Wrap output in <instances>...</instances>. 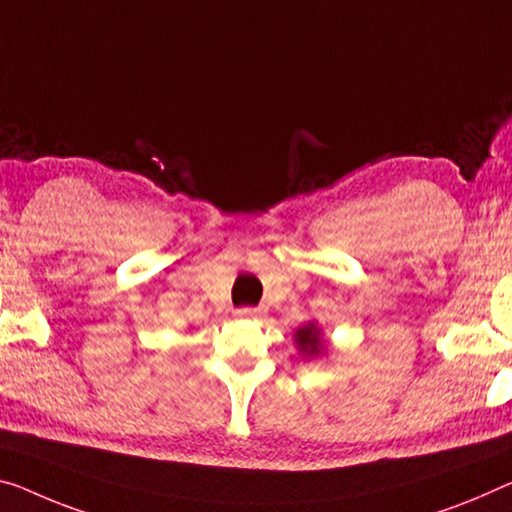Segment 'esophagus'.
<instances>
[{
    "instance_id": "1",
    "label": "esophagus",
    "mask_w": 512,
    "mask_h": 512,
    "mask_svg": "<svg viewBox=\"0 0 512 512\" xmlns=\"http://www.w3.org/2000/svg\"><path fill=\"white\" fill-rule=\"evenodd\" d=\"M235 316H238V318H247V320H254V318H261V316H263V309H261V306H245V309L235 311Z\"/></svg>"
}]
</instances>
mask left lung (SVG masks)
Returning a JSON list of instances; mask_svg holds the SVG:
<instances>
[{"label":"left lung","mask_w":512,"mask_h":512,"mask_svg":"<svg viewBox=\"0 0 512 512\" xmlns=\"http://www.w3.org/2000/svg\"><path fill=\"white\" fill-rule=\"evenodd\" d=\"M295 345L297 352H300L302 359L311 361V359H322L329 355V345L325 343V336H322V329L318 327V322H306V325L295 329Z\"/></svg>","instance_id":"1"}]
</instances>
